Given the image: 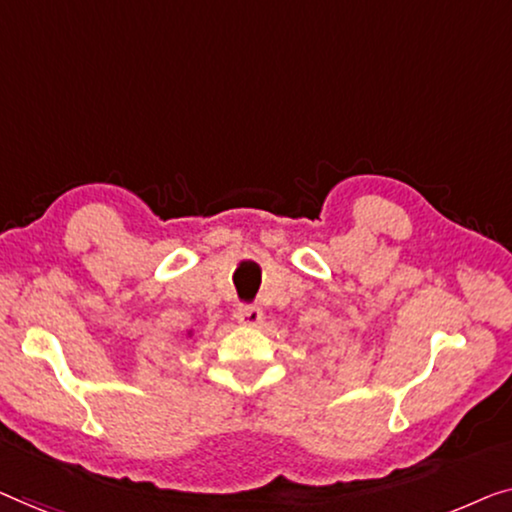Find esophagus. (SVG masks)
<instances>
[{"label": "esophagus", "mask_w": 512, "mask_h": 512, "mask_svg": "<svg viewBox=\"0 0 512 512\" xmlns=\"http://www.w3.org/2000/svg\"><path fill=\"white\" fill-rule=\"evenodd\" d=\"M236 320H239L241 325L259 327L264 322V313H262V308L246 304V306H239V311H236Z\"/></svg>", "instance_id": "obj_1"}]
</instances>
